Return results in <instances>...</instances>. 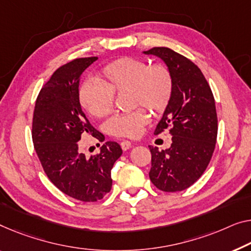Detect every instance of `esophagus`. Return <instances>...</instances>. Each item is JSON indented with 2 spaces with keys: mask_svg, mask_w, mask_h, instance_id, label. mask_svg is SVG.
<instances>
[{
  "mask_svg": "<svg viewBox=\"0 0 251 251\" xmlns=\"http://www.w3.org/2000/svg\"><path fill=\"white\" fill-rule=\"evenodd\" d=\"M130 147H132V144H130V142L128 141H123L121 142V148L123 149V151H127V150H129Z\"/></svg>",
  "mask_w": 251,
  "mask_h": 251,
  "instance_id": "34e87169",
  "label": "esophagus"
}]
</instances>
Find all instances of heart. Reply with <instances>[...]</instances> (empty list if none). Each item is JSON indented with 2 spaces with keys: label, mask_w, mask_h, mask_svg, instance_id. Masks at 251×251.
<instances>
[{
  "label": "heart",
  "mask_w": 251,
  "mask_h": 251,
  "mask_svg": "<svg viewBox=\"0 0 251 251\" xmlns=\"http://www.w3.org/2000/svg\"><path fill=\"white\" fill-rule=\"evenodd\" d=\"M99 84L84 82L78 90V101L85 113L103 118L113 113L115 97L128 93L129 106L136 108L126 115L116 116L107 123V130L117 137H137L149 124L147 107L161 115L173 100L175 80L171 70L162 63L150 64L143 58L122 57L101 70ZM142 106H144L142 108Z\"/></svg>",
  "instance_id": "b5f03b06"
}]
</instances>
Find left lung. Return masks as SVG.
Returning <instances> with one entry per match:
<instances>
[{
	"mask_svg": "<svg viewBox=\"0 0 251 251\" xmlns=\"http://www.w3.org/2000/svg\"><path fill=\"white\" fill-rule=\"evenodd\" d=\"M173 72V100L156 125L155 135L169 129L171 147L166 151L150 145L152 184L162 192H181L197 181L211 161L218 136L215 100L208 82L195 63L168 47H153Z\"/></svg>",
	"mask_w": 251,
	"mask_h": 251,
	"instance_id": "1",
	"label": "left lung"
}]
</instances>
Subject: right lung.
<instances>
[{"label":"right lung","mask_w":251,"mask_h":251,"mask_svg":"<svg viewBox=\"0 0 251 251\" xmlns=\"http://www.w3.org/2000/svg\"><path fill=\"white\" fill-rule=\"evenodd\" d=\"M97 59L75 58L58 67L40 90L32 117L33 147L45 174L62 193L82 201H97L110 192L111 168L123 153L111 141L90 159L80 150L85 135L104 141L78 101L80 77Z\"/></svg>","instance_id":"right-lung-1"}]
</instances>
